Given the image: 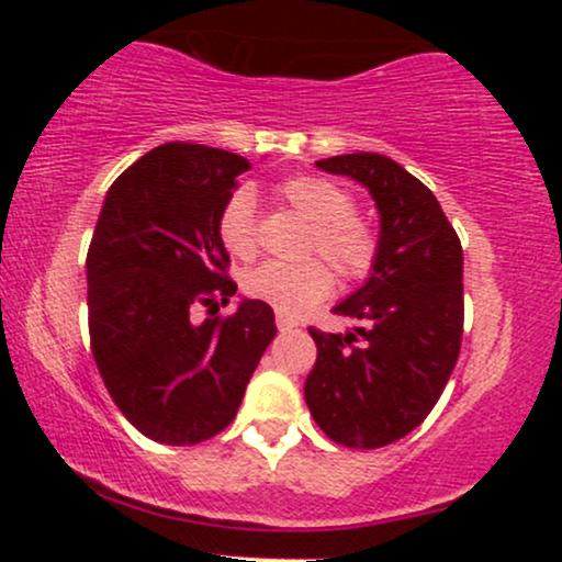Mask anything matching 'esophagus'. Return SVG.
<instances>
[{
  "mask_svg": "<svg viewBox=\"0 0 562 562\" xmlns=\"http://www.w3.org/2000/svg\"><path fill=\"white\" fill-rule=\"evenodd\" d=\"M295 327H299V322L290 319V317H282V314H277V330L290 333V330H295Z\"/></svg>",
  "mask_w": 562,
  "mask_h": 562,
  "instance_id": "esophagus-1",
  "label": "esophagus"
}]
</instances>
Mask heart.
<instances>
[{
    "label": "heart",
    "mask_w": 562,
    "mask_h": 562,
    "mask_svg": "<svg viewBox=\"0 0 562 562\" xmlns=\"http://www.w3.org/2000/svg\"><path fill=\"white\" fill-rule=\"evenodd\" d=\"M277 195L312 224L306 254L325 258L344 282H364L375 272L380 235L375 224L357 214V203L346 187L317 173H295L277 184ZM218 240L229 256L243 261L254 259L259 250L254 195L248 190L232 192L222 205ZM324 262L321 259L301 263L267 261L243 277V290L250 299L269 303L285 317H299L333 293L335 277L326 267L328 262Z\"/></svg>",
    "instance_id": "heart-1"
}]
</instances>
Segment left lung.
Wrapping results in <instances>:
<instances>
[{
	"label": "left lung",
	"mask_w": 562,
	"mask_h": 562,
	"mask_svg": "<svg viewBox=\"0 0 562 562\" xmlns=\"http://www.w3.org/2000/svg\"><path fill=\"white\" fill-rule=\"evenodd\" d=\"M362 182L380 211V259L344 303L351 333L308 327L317 362L303 396L340 447L380 449L430 415L460 357L465 299L462 245L434 192L396 160L351 153L317 160Z\"/></svg>",
	"instance_id": "8db88e82"
}]
</instances>
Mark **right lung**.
I'll return each mask as SVG.
<instances>
[{"label":"right lung","mask_w":562,"mask_h":562,"mask_svg":"<svg viewBox=\"0 0 562 562\" xmlns=\"http://www.w3.org/2000/svg\"><path fill=\"white\" fill-rule=\"evenodd\" d=\"M248 169L235 153L169 142L115 179L97 218L87 254L92 357L115 406L158 443L222 434L277 333L263 301L192 319L195 306H224L237 290L218 214Z\"/></svg>","instance_id":"right-lung-1"}]
</instances>
